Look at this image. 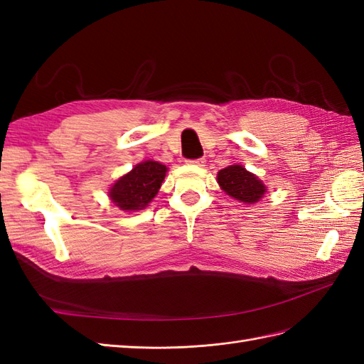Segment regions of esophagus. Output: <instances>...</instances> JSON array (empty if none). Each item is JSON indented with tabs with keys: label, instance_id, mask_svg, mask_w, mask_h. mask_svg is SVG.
Wrapping results in <instances>:
<instances>
[{
	"label": "esophagus",
	"instance_id": "1",
	"mask_svg": "<svg viewBox=\"0 0 364 364\" xmlns=\"http://www.w3.org/2000/svg\"><path fill=\"white\" fill-rule=\"evenodd\" d=\"M189 163H192V164H196V166H204V163H205V159H204V157H201V159H195V160H191Z\"/></svg>",
	"mask_w": 364,
	"mask_h": 364
}]
</instances>
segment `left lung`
Listing matches in <instances>:
<instances>
[{
  "mask_svg": "<svg viewBox=\"0 0 364 364\" xmlns=\"http://www.w3.org/2000/svg\"><path fill=\"white\" fill-rule=\"evenodd\" d=\"M218 183L227 195L247 204H253L261 200V196L267 191L256 175L248 172L240 164L228 166V168L218 172Z\"/></svg>",
  "mask_w": 364,
  "mask_h": 364,
  "instance_id": "left-lung-1",
  "label": "left lung"
}]
</instances>
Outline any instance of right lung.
Here are the masks:
<instances>
[{
  "label": "right lung",
  "mask_w": 364,
  "mask_h": 364,
  "mask_svg": "<svg viewBox=\"0 0 364 364\" xmlns=\"http://www.w3.org/2000/svg\"><path fill=\"white\" fill-rule=\"evenodd\" d=\"M166 171L168 168L157 161L148 160L137 164L111 188L109 196L112 203H116L122 210L144 209L157 195Z\"/></svg>",
  "instance_id": "obj_1"
}]
</instances>
